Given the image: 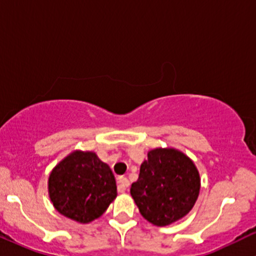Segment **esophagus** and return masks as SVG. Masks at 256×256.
Listing matches in <instances>:
<instances>
[{
	"label": "esophagus",
	"instance_id": "34e87169",
	"mask_svg": "<svg viewBox=\"0 0 256 256\" xmlns=\"http://www.w3.org/2000/svg\"><path fill=\"white\" fill-rule=\"evenodd\" d=\"M118 192H124L126 190V188H128V185H130V182H128V179L126 177H119L118 179Z\"/></svg>",
	"mask_w": 256,
	"mask_h": 256
}]
</instances>
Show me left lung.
Returning a JSON list of instances; mask_svg holds the SVG:
<instances>
[{"label":"left lung","instance_id":"1","mask_svg":"<svg viewBox=\"0 0 256 256\" xmlns=\"http://www.w3.org/2000/svg\"><path fill=\"white\" fill-rule=\"evenodd\" d=\"M200 188V173L192 158L178 149L155 148L148 152L130 192L143 218L167 226L192 210Z\"/></svg>","mask_w":256,"mask_h":256}]
</instances>
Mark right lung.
<instances>
[{
    "label": "right lung",
    "mask_w": 256,
    "mask_h": 256,
    "mask_svg": "<svg viewBox=\"0 0 256 256\" xmlns=\"http://www.w3.org/2000/svg\"><path fill=\"white\" fill-rule=\"evenodd\" d=\"M48 192L58 213L80 224L100 218L118 195L110 166L83 150L70 152L52 168Z\"/></svg>",
    "instance_id": "right-lung-1"
}]
</instances>
